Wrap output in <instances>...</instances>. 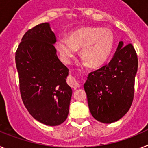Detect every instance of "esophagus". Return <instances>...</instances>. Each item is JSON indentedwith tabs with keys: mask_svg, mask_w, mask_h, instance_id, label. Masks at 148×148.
Instances as JSON below:
<instances>
[{
	"mask_svg": "<svg viewBox=\"0 0 148 148\" xmlns=\"http://www.w3.org/2000/svg\"><path fill=\"white\" fill-rule=\"evenodd\" d=\"M68 84L70 87H73V88H76V87H79L81 86V84H79V82L77 80L76 78H75L74 77H69L68 78Z\"/></svg>",
	"mask_w": 148,
	"mask_h": 148,
	"instance_id": "obj_1",
	"label": "esophagus"
}]
</instances>
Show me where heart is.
Instances as JSON below:
<instances>
[{
    "instance_id": "1",
    "label": "heart",
    "mask_w": 148,
    "mask_h": 148,
    "mask_svg": "<svg viewBox=\"0 0 148 148\" xmlns=\"http://www.w3.org/2000/svg\"><path fill=\"white\" fill-rule=\"evenodd\" d=\"M115 38L113 33L108 29L87 27L71 32L69 38L61 36L56 40V49L61 59L70 63L80 48V55L84 64L91 67L102 65L110 56Z\"/></svg>"
}]
</instances>
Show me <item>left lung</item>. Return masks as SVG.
Segmentation results:
<instances>
[{"label":"left lung","instance_id":"left-lung-1","mask_svg":"<svg viewBox=\"0 0 148 148\" xmlns=\"http://www.w3.org/2000/svg\"><path fill=\"white\" fill-rule=\"evenodd\" d=\"M138 58L131 44L123 41L108 64L89 74L84 88L90 113L97 121L110 124L130 109L134 95Z\"/></svg>","mask_w":148,"mask_h":148}]
</instances>
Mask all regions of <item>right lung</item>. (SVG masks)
Returning a JSON list of instances; mask_svg holds the SVG:
<instances>
[{
	"label": "right lung",
	"mask_w": 148,
	"mask_h": 148,
	"mask_svg": "<svg viewBox=\"0 0 148 148\" xmlns=\"http://www.w3.org/2000/svg\"><path fill=\"white\" fill-rule=\"evenodd\" d=\"M56 37L49 23L28 30L15 53L23 102L39 122L57 126L66 119L73 91L69 70L57 56Z\"/></svg>",
	"instance_id": "1"
}]
</instances>
